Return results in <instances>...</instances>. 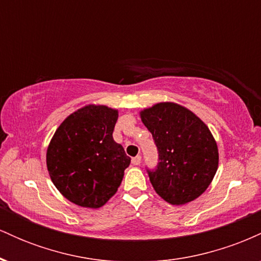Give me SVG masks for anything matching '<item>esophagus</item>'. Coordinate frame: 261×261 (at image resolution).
Returning <instances> with one entry per match:
<instances>
[{
	"instance_id": "esophagus-1",
	"label": "esophagus",
	"mask_w": 261,
	"mask_h": 261,
	"mask_svg": "<svg viewBox=\"0 0 261 261\" xmlns=\"http://www.w3.org/2000/svg\"><path fill=\"white\" fill-rule=\"evenodd\" d=\"M131 162H133L134 166H139L141 163V155H136V157H134L133 160H131Z\"/></svg>"
}]
</instances>
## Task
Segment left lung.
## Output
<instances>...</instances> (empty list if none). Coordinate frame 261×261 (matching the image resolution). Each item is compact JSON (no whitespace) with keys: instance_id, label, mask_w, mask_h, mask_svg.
I'll list each match as a JSON object with an SVG mask.
<instances>
[{"instance_id":"1","label":"left lung","mask_w":261,"mask_h":261,"mask_svg":"<svg viewBox=\"0 0 261 261\" xmlns=\"http://www.w3.org/2000/svg\"><path fill=\"white\" fill-rule=\"evenodd\" d=\"M140 115L158 149L157 167L147 169L155 193L172 205L195 200L218 168V148L211 131L193 112L170 101L154 104Z\"/></svg>"}]
</instances>
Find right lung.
I'll return each mask as SVG.
<instances>
[{
    "instance_id": "add662e5",
    "label": "right lung",
    "mask_w": 261,
    "mask_h": 261,
    "mask_svg": "<svg viewBox=\"0 0 261 261\" xmlns=\"http://www.w3.org/2000/svg\"><path fill=\"white\" fill-rule=\"evenodd\" d=\"M118 110L89 104L68 115L46 152L50 178L66 199L98 208L120 187L130 157L113 139Z\"/></svg>"
}]
</instances>
